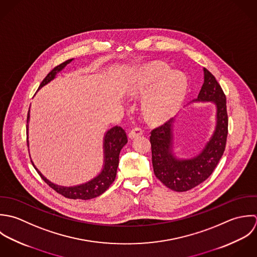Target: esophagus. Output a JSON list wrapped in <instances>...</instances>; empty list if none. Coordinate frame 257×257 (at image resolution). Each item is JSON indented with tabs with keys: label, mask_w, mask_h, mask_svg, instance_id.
Segmentation results:
<instances>
[{
	"label": "esophagus",
	"mask_w": 257,
	"mask_h": 257,
	"mask_svg": "<svg viewBox=\"0 0 257 257\" xmlns=\"http://www.w3.org/2000/svg\"><path fill=\"white\" fill-rule=\"evenodd\" d=\"M143 134V130L140 128V127H135V128H133L131 131H130V133H129V138L130 139H134V138H136V137H138V136H140V135H142Z\"/></svg>",
	"instance_id": "1"
}]
</instances>
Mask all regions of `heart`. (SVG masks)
Segmentation results:
<instances>
[{"label":"heart","mask_w":257,"mask_h":257,"mask_svg":"<svg viewBox=\"0 0 257 257\" xmlns=\"http://www.w3.org/2000/svg\"><path fill=\"white\" fill-rule=\"evenodd\" d=\"M188 89L187 77L162 62L144 66L133 81L132 94H145L142 109L151 121H162L172 116L183 102Z\"/></svg>","instance_id":"b5f03b06"}]
</instances>
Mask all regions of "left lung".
Returning a JSON list of instances; mask_svg holds the SVG:
<instances>
[{"instance_id": "obj_1", "label": "left lung", "mask_w": 257, "mask_h": 257, "mask_svg": "<svg viewBox=\"0 0 257 257\" xmlns=\"http://www.w3.org/2000/svg\"><path fill=\"white\" fill-rule=\"evenodd\" d=\"M204 84L193 102H212L216 108V124L212 136L200 154L179 159L173 152V125L170 119L151 132L152 164L155 176L169 189L186 192L205 182L212 174L224 152L228 119L226 98L215 77L204 68Z\"/></svg>"}]
</instances>
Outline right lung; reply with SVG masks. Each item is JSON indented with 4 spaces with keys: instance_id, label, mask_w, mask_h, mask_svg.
I'll return each instance as SVG.
<instances>
[{
    "instance_id": "1",
    "label": "right lung",
    "mask_w": 257,
    "mask_h": 257,
    "mask_svg": "<svg viewBox=\"0 0 257 257\" xmlns=\"http://www.w3.org/2000/svg\"><path fill=\"white\" fill-rule=\"evenodd\" d=\"M73 58L68 59L59 65L55 66L52 71L46 76V78L42 81L40 84L39 89H41L43 86L51 82L52 79L55 78L56 74L60 72L69 62H71ZM30 120V110L28 112V118L27 122ZM27 132H28V125H27ZM128 142L127 135L125 130L120 126H114L111 129H109L105 136L103 141V149H104V165H103L102 171L98 176L93 178L91 181H88L84 184L73 186V187H63L58 186L49 181L34 165L42 179L52 188L56 193L62 195L63 197L67 199L72 200H90L94 199L100 195L110 187V185L114 182L117 168L119 164V154L121 149L126 145Z\"/></svg>"
}]
</instances>
